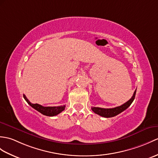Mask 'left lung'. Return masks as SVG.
<instances>
[{
    "mask_svg": "<svg viewBox=\"0 0 158 158\" xmlns=\"http://www.w3.org/2000/svg\"><path fill=\"white\" fill-rule=\"evenodd\" d=\"M137 90V89H136ZM136 90L135 91V92L133 95V96L130 99L129 101H127L126 103L121 105L120 106H117L116 108H102L99 107H91V110L92 111L97 114L100 115L102 117H105V118H110V117H114L116 115L119 114L120 113L125 110L127 108H128L132 104V102H133L135 94H136Z\"/></svg>",
    "mask_w": 158,
    "mask_h": 158,
    "instance_id": "left-lung-1",
    "label": "left lung"
}]
</instances>
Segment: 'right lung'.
I'll list each match as a JSON object with an SVG mask.
<instances>
[{
    "mask_svg": "<svg viewBox=\"0 0 158 158\" xmlns=\"http://www.w3.org/2000/svg\"><path fill=\"white\" fill-rule=\"evenodd\" d=\"M23 98L27 102V104L30 105L33 108H34L36 110L38 111L42 114L48 116H56L58 114H60L64 110L65 108V106H42V105H40L38 104H32L28 100V99L26 96L23 94Z\"/></svg>",
    "mask_w": 158,
    "mask_h": 158,
    "instance_id": "right-lung-1",
    "label": "right lung"
}]
</instances>
